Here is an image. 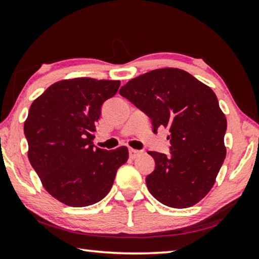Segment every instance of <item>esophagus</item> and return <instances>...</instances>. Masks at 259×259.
Segmentation results:
<instances>
[{
  "mask_svg": "<svg viewBox=\"0 0 259 259\" xmlns=\"http://www.w3.org/2000/svg\"><path fill=\"white\" fill-rule=\"evenodd\" d=\"M140 154H141V152H140V151L134 150V148H130V157L132 158V159L137 158L138 155H140Z\"/></svg>",
  "mask_w": 259,
  "mask_h": 259,
  "instance_id": "esophagus-1",
  "label": "esophagus"
}]
</instances>
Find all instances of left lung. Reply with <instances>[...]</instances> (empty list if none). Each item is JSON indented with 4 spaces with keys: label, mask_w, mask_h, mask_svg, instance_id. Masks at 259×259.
<instances>
[{
    "label": "left lung",
    "mask_w": 259,
    "mask_h": 259,
    "mask_svg": "<svg viewBox=\"0 0 259 259\" xmlns=\"http://www.w3.org/2000/svg\"><path fill=\"white\" fill-rule=\"evenodd\" d=\"M120 94L150 116L154 133L169 132L171 155L148 152L155 161L146 177L152 196L175 208L199 203L226 155L228 123L214 92L185 70L160 68L130 80Z\"/></svg>",
    "instance_id": "8db88e82"
}]
</instances>
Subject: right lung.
<instances>
[{
	"mask_svg": "<svg viewBox=\"0 0 259 259\" xmlns=\"http://www.w3.org/2000/svg\"><path fill=\"white\" fill-rule=\"evenodd\" d=\"M119 87L118 80H61L30 106L24 121L28 158L46 191L62 204L83 207L104 199L128 159L125 146L106 151L92 141L102 104Z\"/></svg>",
	"mask_w": 259,
	"mask_h": 259,
	"instance_id": "add662e5",
	"label": "right lung"
}]
</instances>
